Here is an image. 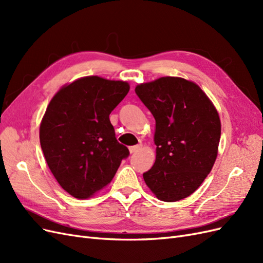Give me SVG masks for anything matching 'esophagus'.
I'll return each mask as SVG.
<instances>
[{
  "label": "esophagus",
  "mask_w": 263,
  "mask_h": 263,
  "mask_svg": "<svg viewBox=\"0 0 263 263\" xmlns=\"http://www.w3.org/2000/svg\"><path fill=\"white\" fill-rule=\"evenodd\" d=\"M141 145H135V146H130L129 147V151H130V154H135V153H137L138 150H140L141 149Z\"/></svg>",
  "instance_id": "34e87169"
}]
</instances>
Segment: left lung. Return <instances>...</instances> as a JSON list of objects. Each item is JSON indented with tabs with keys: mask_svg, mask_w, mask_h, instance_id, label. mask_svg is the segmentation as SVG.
Instances as JSON below:
<instances>
[{
	"mask_svg": "<svg viewBox=\"0 0 263 263\" xmlns=\"http://www.w3.org/2000/svg\"><path fill=\"white\" fill-rule=\"evenodd\" d=\"M156 119V161L144 180L159 200L177 202L192 194L217 157L220 121L197 84L163 77L135 89Z\"/></svg>",
	"mask_w": 263,
	"mask_h": 263,
	"instance_id": "8db88e82",
	"label": "left lung"
}]
</instances>
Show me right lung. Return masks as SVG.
<instances>
[{"instance_id":"add662e5","label":"right lung","mask_w":263,"mask_h":263,"mask_svg":"<svg viewBox=\"0 0 263 263\" xmlns=\"http://www.w3.org/2000/svg\"><path fill=\"white\" fill-rule=\"evenodd\" d=\"M128 91L127 82L85 77L63 86L50 101L39 139L53 177L70 195L92 196L112 181L129 156L109 121Z\"/></svg>"}]
</instances>
